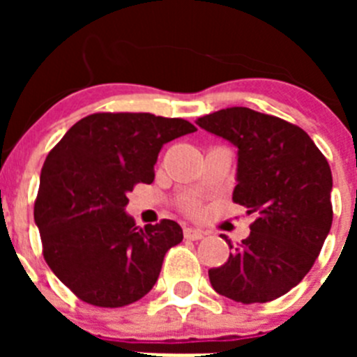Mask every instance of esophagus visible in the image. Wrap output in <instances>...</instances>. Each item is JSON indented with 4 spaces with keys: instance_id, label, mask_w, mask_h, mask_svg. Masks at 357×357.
I'll use <instances>...</instances> for the list:
<instances>
[{
    "instance_id": "34e87169",
    "label": "esophagus",
    "mask_w": 357,
    "mask_h": 357,
    "mask_svg": "<svg viewBox=\"0 0 357 357\" xmlns=\"http://www.w3.org/2000/svg\"><path fill=\"white\" fill-rule=\"evenodd\" d=\"M184 236L188 239H202L204 238V232L200 229H193V227H185Z\"/></svg>"
}]
</instances>
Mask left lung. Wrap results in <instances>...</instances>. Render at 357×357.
<instances>
[{"label":"left lung","instance_id":"obj_1","mask_svg":"<svg viewBox=\"0 0 357 357\" xmlns=\"http://www.w3.org/2000/svg\"><path fill=\"white\" fill-rule=\"evenodd\" d=\"M197 125L238 148L232 200L255 214L250 236L209 270L211 286L241 304L279 298L307 275L333 225L329 162L301 127L247 107Z\"/></svg>","mask_w":357,"mask_h":357}]
</instances>
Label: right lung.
Returning <instances> with one entry per match:
<instances>
[{
    "label": "right lung",
    "instance_id": "1",
    "mask_svg": "<svg viewBox=\"0 0 357 357\" xmlns=\"http://www.w3.org/2000/svg\"><path fill=\"white\" fill-rule=\"evenodd\" d=\"M195 130L181 118L102 112L75 123L50 151L33 220L44 259L78 298L123 307L153 288L164 255L184 234L173 220L135 225L128 193L153 182L164 144Z\"/></svg>",
    "mask_w": 357,
    "mask_h": 357
}]
</instances>
